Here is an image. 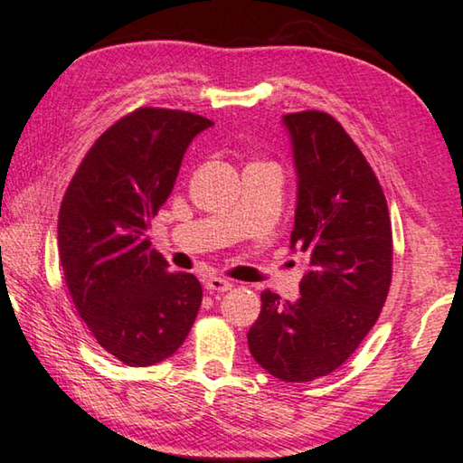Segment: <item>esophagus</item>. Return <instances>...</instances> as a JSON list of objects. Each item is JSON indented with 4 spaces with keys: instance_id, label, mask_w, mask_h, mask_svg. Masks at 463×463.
Instances as JSON below:
<instances>
[{
    "instance_id": "esophagus-1",
    "label": "esophagus",
    "mask_w": 463,
    "mask_h": 463,
    "mask_svg": "<svg viewBox=\"0 0 463 463\" xmlns=\"http://www.w3.org/2000/svg\"><path fill=\"white\" fill-rule=\"evenodd\" d=\"M232 288V284L229 279H224V278H210V279H206V289L208 292H229V289Z\"/></svg>"
}]
</instances>
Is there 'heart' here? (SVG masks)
<instances>
[{
	"mask_svg": "<svg viewBox=\"0 0 463 463\" xmlns=\"http://www.w3.org/2000/svg\"><path fill=\"white\" fill-rule=\"evenodd\" d=\"M249 167H276V165H273V163L271 161H263V159H253V161H250L249 163V165H247V169ZM278 169V167H276Z\"/></svg>",
	"mask_w": 463,
	"mask_h": 463,
	"instance_id": "heart-1",
	"label": "heart"
}]
</instances>
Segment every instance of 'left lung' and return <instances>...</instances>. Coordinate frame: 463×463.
Returning <instances> with one entry per match:
<instances>
[{"label": "left lung", "instance_id": "obj_1", "mask_svg": "<svg viewBox=\"0 0 463 463\" xmlns=\"http://www.w3.org/2000/svg\"><path fill=\"white\" fill-rule=\"evenodd\" d=\"M298 171L292 249L308 257L300 298L261 292L249 351L281 382H312L355 354L386 304L392 222L370 163L331 114H286Z\"/></svg>", "mask_w": 463, "mask_h": 463}]
</instances>
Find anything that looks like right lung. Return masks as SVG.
<instances>
[{"label":"right lung","mask_w":463,"mask_h":463,"mask_svg":"<svg viewBox=\"0 0 463 463\" xmlns=\"http://www.w3.org/2000/svg\"><path fill=\"white\" fill-rule=\"evenodd\" d=\"M213 120L143 106L114 122L77 167L59 210V260L77 315L124 365L182 347L202 304L194 273H171L148 226L169 198L184 153Z\"/></svg>","instance_id":"add662e5"}]
</instances>
